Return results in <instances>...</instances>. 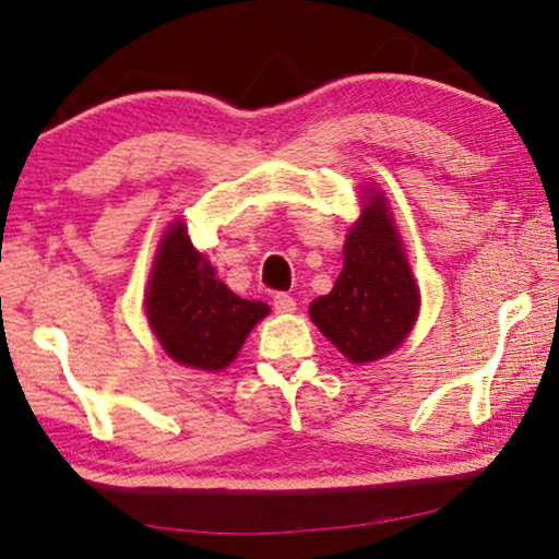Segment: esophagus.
<instances>
[{
	"label": "esophagus",
	"mask_w": 559,
	"mask_h": 559,
	"mask_svg": "<svg viewBox=\"0 0 559 559\" xmlns=\"http://www.w3.org/2000/svg\"><path fill=\"white\" fill-rule=\"evenodd\" d=\"M273 310H276V313H293V310H296V300H293L288 293H276V296H273Z\"/></svg>",
	"instance_id": "obj_1"
}]
</instances>
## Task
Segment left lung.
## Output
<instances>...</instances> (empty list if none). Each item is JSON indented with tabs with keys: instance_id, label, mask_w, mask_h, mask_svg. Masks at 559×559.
<instances>
[{
	"instance_id": "obj_1",
	"label": "left lung",
	"mask_w": 559,
	"mask_h": 559,
	"mask_svg": "<svg viewBox=\"0 0 559 559\" xmlns=\"http://www.w3.org/2000/svg\"><path fill=\"white\" fill-rule=\"evenodd\" d=\"M416 313L419 288L390 210L374 194L347 234L333 290L310 302V318L349 362L359 365L392 353L412 330Z\"/></svg>"
}]
</instances>
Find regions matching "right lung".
I'll return each mask as SVG.
<instances>
[{"label":"right lung","instance_id":"obj_1","mask_svg":"<svg viewBox=\"0 0 559 559\" xmlns=\"http://www.w3.org/2000/svg\"><path fill=\"white\" fill-rule=\"evenodd\" d=\"M145 308L165 353L200 370H224L251 328L269 316L261 300H246L216 278L189 241L185 222L167 229L159 243Z\"/></svg>","mask_w":559,"mask_h":559}]
</instances>
